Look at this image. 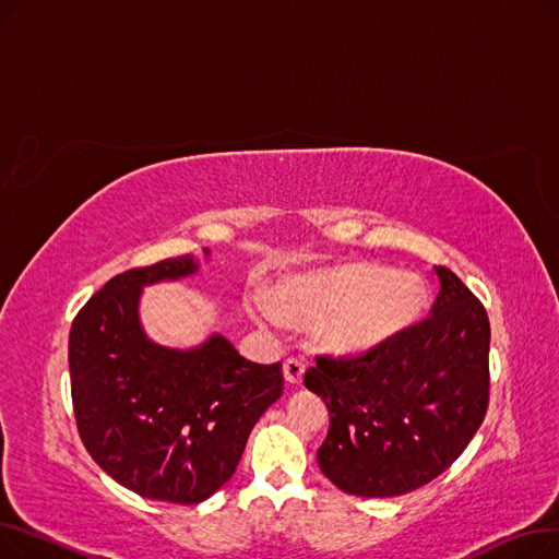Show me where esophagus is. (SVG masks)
<instances>
[{
    "mask_svg": "<svg viewBox=\"0 0 559 559\" xmlns=\"http://www.w3.org/2000/svg\"><path fill=\"white\" fill-rule=\"evenodd\" d=\"M304 373H306V365L297 358H287L283 362V376L289 385H299L304 380Z\"/></svg>",
    "mask_w": 559,
    "mask_h": 559,
    "instance_id": "1",
    "label": "esophagus"
}]
</instances>
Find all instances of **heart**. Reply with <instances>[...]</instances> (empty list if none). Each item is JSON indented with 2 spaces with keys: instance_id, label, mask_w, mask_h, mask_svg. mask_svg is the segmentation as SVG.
<instances>
[{
  "instance_id": "b5f03b06",
  "label": "heart",
  "mask_w": 559,
  "mask_h": 559,
  "mask_svg": "<svg viewBox=\"0 0 559 559\" xmlns=\"http://www.w3.org/2000/svg\"><path fill=\"white\" fill-rule=\"evenodd\" d=\"M428 292L419 276L388 272L373 262L289 276L276 287V306L253 297L249 310L264 324L292 319L312 324V337L333 354H362L388 344L424 314Z\"/></svg>"
}]
</instances>
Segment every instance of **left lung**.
<instances>
[{"mask_svg":"<svg viewBox=\"0 0 559 559\" xmlns=\"http://www.w3.org/2000/svg\"><path fill=\"white\" fill-rule=\"evenodd\" d=\"M432 314L358 358L319 356L304 383L331 428L319 468L346 493L415 491L460 457L489 403V319L451 270L435 267Z\"/></svg>","mask_w":559,"mask_h":559,"instance_id":"obj_1","label":"left lung"}]
</instances>
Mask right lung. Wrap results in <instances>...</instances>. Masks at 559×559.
<instances>
[{
  "label": "right lung",
  "instance_id": "add662e5",
  "mask_svg": "<svg viewBox=\"0 0 559 559\" xmlns=\"http://www.w3.org/2000/svg\"><path fill=\"white\" fill-rule=\"evenodd\" d=\"M197 270L194 255H179L112 276L74 317L68 354L87 453L122 487L179 506L230 480L251 428L283 394L281 362L255 365L219 333L194 348L146 337L142 287Z\"/></svg>",
  "mask_w": 559,
  "mask_h": 559
}]
</instances>
